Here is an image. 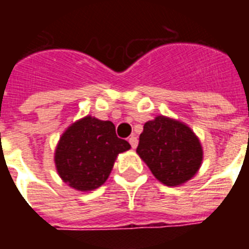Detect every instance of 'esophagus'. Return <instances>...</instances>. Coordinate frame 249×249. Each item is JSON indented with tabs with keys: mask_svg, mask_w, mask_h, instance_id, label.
<instances>
[{
	"mask_svg": "<svg viewBox=\"0 0 249 249\" xmlns=\"http://www.w3.org/2000/svg\"><path fill=\"white\" fill-rule=\"evenodd\" d=\"M129 143H130V146H132L133 148H136L137 146H138V140H137L136 136H132L130 138H129Z\"/></svg>",
	"mask_w": 249,
	"mask_h": 249,
	"instance_id": "1",
	"label": "esophagus"
}]
</instances>
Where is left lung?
I'll return each mask as SVG.
<instances>
[{
	"mask_svg": "<svg viewBox=\"0 0 249 249\" xmlns=\"http://www.w3.org/2000/svg\"><path fill=\"white\" fill-rule=\"evenodd\" d=\"M137 152L152 174L166 186L189 181L203 160L200 142L193 130L164 116L144 124Z\"/></svg>",
	"mask_w": 249,
	"mask_h": 249,
	"instance_id": "1",
	"label": "left lung"
}]
</instances>
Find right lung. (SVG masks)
I'll list each match as a JSON object with an SVG mask.
<instances>
[{"mask_svg": "<svg viewBox=\"0 0 249 249\" xmlns=\"http://www.w3.org/2000/svg\"><path fill=\"white\" fill-rule=\"evenodd\" d=\"M130 148L116 136L111 121L86 116L64 132L55 151V165L64 182L80 191L103 185L116 156Z\"/></svg>", "mask_w": 249, "mask_h": 249, "instance_id": "1", "label": "right lung"}]
</instances>
